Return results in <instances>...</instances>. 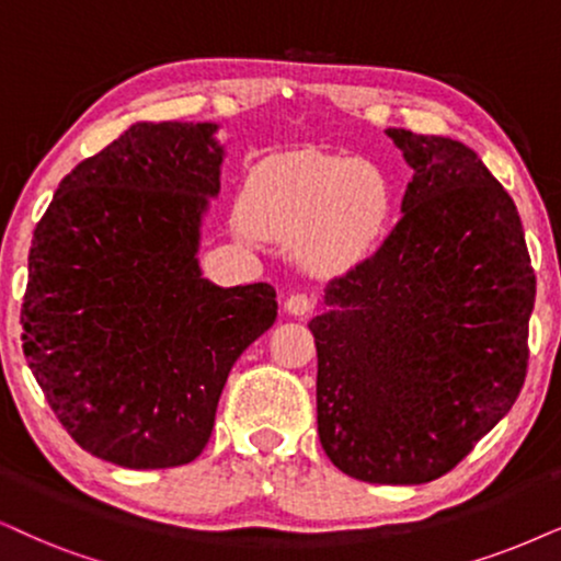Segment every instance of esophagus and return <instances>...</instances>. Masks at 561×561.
Returning <instances> with one entry per match:
<instances>
[{
  "mask_svg": "<svg viewBox=\"0 0 561 561\" xmlns=\"http://www.w3.org/2000/svg\"><path fill=\"white\" fill-rule=\"evenodd\" d=\"M285 310L289 316H297V318H302V316H308L310 310H313V300H310L308 295H289L287 300H285Z\"/></svg>",
  "mask_w": 561,
  "mask_h": 561,
  "instance_id": "34e87169",
  "label": "esophagus"
}]
</instances>
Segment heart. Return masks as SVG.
Segmentation results:
<instances>
[{"mask_svg":"<svg viewBox=\"0 0 561 561\" xmlns=\"http://www.w3.org/2000/svg\"><path fill=\"white\" fill-rule=\"evenodd\" d=\"M391 211V186L378 168L302 150L253 170L238 228L297 248L308 272L342 276L373 256Z\"/></svg>","mask_w":561,"mask_h":561,"instance_id":"heart-1","label":"heart"}]
</instances>
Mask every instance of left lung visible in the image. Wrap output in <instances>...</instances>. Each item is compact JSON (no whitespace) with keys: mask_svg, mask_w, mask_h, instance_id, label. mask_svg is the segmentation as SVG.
I'll list each match as a JSON object with an SVG mask.
<instances>
[{"mask_svg":"<svg viewBox=\"0 0 561 561\" xmlns=\"http://www.w3.org/2000/svg\"><path fill=\"white\" fill-rule=\"evenodd\" d=\"M386 134L414 175L380 251L329 282L308 323L318 437L346 477L427 484L513 409L536 274L513 198L471 147Z\"/></svg>","mask_w":561,"mask_h":561,"instance_id":"obj_1","label":"left lung"}]
</instances>
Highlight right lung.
<instances>
[{
	"mask_svg": "<svg viewBox=\"0 0 561 561\" xmlns=\"http://www.w3.org/2000/svg\"><path fill=\"white\" fill-rule=\"evenodd\" d=\"M215 122H137L82 160L33 232L23 352L64 430L124 469L191 463L236 359L274 325L268 282L198 264L219 196Z\"/></svg>",
	"mask_w": 561,
	"mask_h": 561,
	"instance_id": "1",
	"label": "right lung"
}]
</instances>
